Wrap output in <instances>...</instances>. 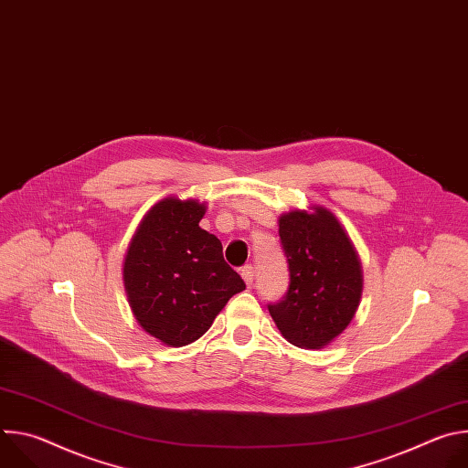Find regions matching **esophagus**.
I'll return each instance as SVG.
<instances>
[{
  "mask_svg": "<svg viewBox=\"0 0 468 468\" xmlns=\"http://www.w3.org/2000/svg\"><path fill=\"white\" fill-rule=\"evenodd\" d=\"M240 276H242V280L246 282V285H248V287H251V285H253V276H255L253 266H251V264L242 266V269H240Z\"/></svg>",
  "mask_w": 468,
  "mask_h": 468,
  "instance_id": "esophagus-1",
  "label": "esophagus"
}]
</instances>
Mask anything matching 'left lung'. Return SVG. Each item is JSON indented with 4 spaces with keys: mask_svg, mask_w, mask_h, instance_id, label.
I'll return each instance as SVG.
<instances>
[{
    "mask_svg": "<svg viewBox=\"0 0 468 468\" xmlns=\"http://www.w3.org/2000/svg\"><path fill=\"white\" fill-rule=\"evenodd\" d=\"M282 248L289 262V291L269 303L282 335L294 346L318 350L352 322L363 272L341 222L324 207L280 217Z\"/></svg>",
    "mask_w": 468,
    "mask_h": 468,
    "instance_id": "8db88e82",
    "label": "left lung"
}]
</instances>
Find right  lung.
Here are the masks:
<instances>
[{
  "instance_id": "right-lung-1",
  "label": "right lung",
  "mask_w": 468,
  "mask_h": 468,
  "mask_svg": "<svg viewBox=\"0 0 468 468\" xmlns=\"http://www.w3.org/2000/svg\"><path fill=\"white\" fill-rule=\"evenodd\" d=\"M206 206L165 197L143 218L123 261L127 302L137 322L166 346H186L244 291L222 242L199 228Z\"/></svg>"
}]
</instances>
